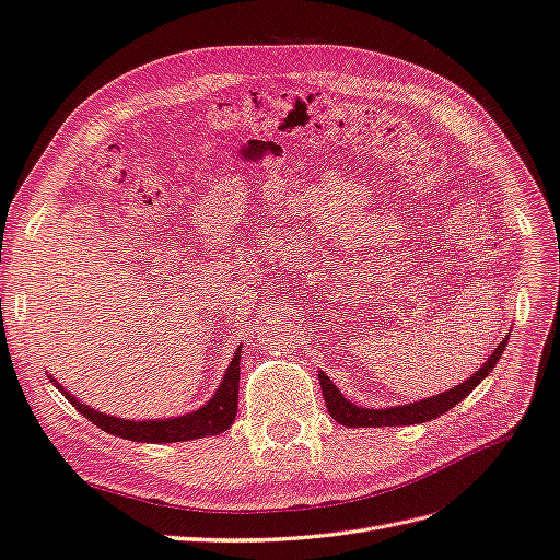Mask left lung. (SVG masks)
<instances>
[{"label": "left lung", "mask_w": 560, "mask_h": 560, "mask_svg": "<svg viewBox=\"0 0 560 560\" xmlns=\"http://www.w3.org/2000/svg\"><path fill=\"white\" fill-rule=\"evenodd\" d=\"M506 338L494 347L490 359L478 369L469 380L459 382L451 392L436 394L431 398H422V401L406 404V406H392V408H363L347 401V398L338 392V387L332 385L330 377L326 373H318V382H322V392H324V401L330 412V418L335 422H340L342 427H401V424H420L439 418V415L448 412L455 408L462 398L469 396L481 382L492 373L494 363H498L506 349Z\"/></svg>", "instance_id": "left-lung-1"}]
</instances>
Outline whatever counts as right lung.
Returning a JSON list of instances; mask_svg holds the SVG:
<instances>
[{"label": "right lung", "mask_w": 560, "mask_h": 560, "mask_svg": "<svg viewBox=\"0 0 560 560\" xmlns=\"http://www.w3.org/2000/svg\"><path fill=\"white\" fill-rule=\"evenodd\" d=\"M238 365H242V349H236L234 359L230 361L225 377H222L218 392L211 396V401L197 408L195 412L180 415V418H166V420H124L115 418V415L98 412L95 408L77 401V398L58 385V380L51 382L62 392V396L84 415L89 422L101 427L112 436L129 439L138 443H175V441H191L203 436H218L222 431H228L234 422L236 404H238Z\"/></svg>", "instance_id": "right-lung-1"}]
</instances>
